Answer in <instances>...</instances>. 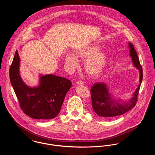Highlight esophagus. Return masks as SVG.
Segmentation results:
<instances>
[{
  "instance_id": "1",
  "label": "esophagus",
  "mask_w": 155,
  "mask_h": 155,
  "mask_svg": "<svg viewBox=\"0 0 155 155\" xmlns=\"http://www.w3.org/2000/svg\"><path fill=\"white\" fill-rule=\"evenodd\" d=\"M77 84H78V85H83L84 84V82L81 81V80H79V81H78L77 82Z\"/></svg>"
}]
</instances>
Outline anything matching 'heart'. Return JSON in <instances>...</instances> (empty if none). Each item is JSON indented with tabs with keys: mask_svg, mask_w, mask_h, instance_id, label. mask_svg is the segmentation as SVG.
Returning <instances> with one entry per match:
<instances>
[{
	"mask_svg": "<svg viewBox=\"0 0 155 155\" xmlns=\"http://www.w3.org/2000/svg\"><path fill=\"white\" fill-rule=\"evenodd\" d=\"M100 48L97 45H91L82 49L76 53L78 58L85 59L84 68L86 73L91 77L99 75L104 69L107 61V56L103 52H98ZM66 64L71 68L78 66L79 62L75 56L71 53L66 55Z\"/></svg>",
	"mask_w": 155,
	"mask_h": 155,
	"instance_id": "heart-1",
	"label": "heart"
}]
</instances>
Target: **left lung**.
<instances>
[{"mask_svg":"<svg viewBox=\"0 0 155 155\" xmlns=\"http://www.w3.org/2000/svg\"><path fill=\"white\" fill-rule=\"evenodd\" d=\"M128 44L133 63L140 71V84L133 94L132 97L126 102L114 99V96L109 93L104 83L98 82L94 84L90 90L92 107L95 113L104 120L111 119L124 114L133 108L137 102L138 94L143 80V69L134 46L131 43Z\"/></svg>","mask_w":155,"mask_h":155,"instance_id":"1","label":"left lung"}]
</instances>
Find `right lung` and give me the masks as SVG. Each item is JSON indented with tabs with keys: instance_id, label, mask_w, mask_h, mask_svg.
<instances>
[{
	"instance_id": "add662e5",
	"label": "right lung",
	"mask_w": 155,
	"mask_h": 155,
	"mask_svg": "<svg viewBox=\"0 0 155 155\" xmlns=\"http://www.w3.org/2000/svg\"><path fill=\"white\" fill-rule=\"evenodd\" d=\"M20 59L17 51L9 69L11 83L19 106L25 114L37 120H50L60 112L65 96L72 86L71 81L52 74L41 76L40 84L30 87L19 74Z\"/></svg>"
}]
</instances>
